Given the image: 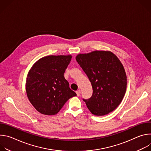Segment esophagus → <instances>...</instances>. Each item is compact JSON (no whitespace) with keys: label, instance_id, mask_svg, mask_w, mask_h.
<instances>
[{"label":"esophagus","instance_id":"1","mask_svg":"<svg viewBox=\"0 0 151 151\" xmlns=\"http://www.w3.org/2000/svg\"><path fill=\"white\" fill-rule=\"evenodd\" d=\"M76 94H77V96H80V94H81V90H78L76 92Z\"/></svg>","mask_w":151,"mask_h":151}]
</instances>
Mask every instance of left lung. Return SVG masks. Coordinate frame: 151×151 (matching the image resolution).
I'll use <instances>...</instances> for the list:
<instances>
[{"instance_id": "left-lung-1", "label": "left lung", "mask_w": 151, "mask_h": 151, "mask_svg": "<svg viewBox=\"0 0 151 151\" xmlns=\"http://www.w3.org/2000/svg\"><path fill=\"white\" fill-rule=\"evenodd\" d=\"M76 60L92 85V97L83 99L89 111L96 116L114 111L127 89L126 73L121 61L111 51L97 50L79 54Z\"/></svg>"}]
</instances>
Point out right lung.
Here are the masks:
<instances>
[{
    "mask_svg": "<svg viewBox=\"0 0 151 151\" xmlns=\"http://www.w3.org/2000/svg\"><path fill=\"white\" fill-rule=\"evenodd\" d=\"M72 57L71 55L44 57L35 63L29 71L26 94L39 113L55 115L70 98L76 96L64 77Z\"/></svg>",
    "mask_w": 151,
    "mask_h": 151,
    "instance_id": "add662e5",
    "label": "right lung"
}]
</instances>
